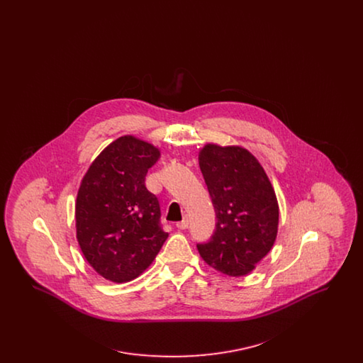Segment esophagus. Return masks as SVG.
Returning <instances> with one entry per match:
<instances>
[{
  "mask_svg": "<svg viewBox=\"0 0 363 363\" xmlns=\"http://www.w3.org/2000/svg\"><path fill=\"white\" fill-rule=\"evenodd\" d=\"M188 225H189V218H188V216H185L181 222L177 223V227H178L179 230H185V228H188Z\"/></svg>",
  "mask_w": 363,
  "mask_h": 363,
  "instance_id": "1",
  "label": "esophagus"
}]
</instances>
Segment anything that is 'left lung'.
Returning a JSON list of instances; mask_svg holds the SVG:
<instances>
[{
  "label": "left lung",
  "instance_id": "obj_1",
  "mask_svg": "<svg viewBox=\"0 0 363 363\" xmlns=\"http://www.w3.org/2000/svg\"><path fill=\"white\" fill-rule=\"evenodd\" d=\"M199 163L218 218L211 241L197 245L199 253L223 275L246 277L277 240L275 189L259 159L241 145L208 143Z\"/></svg>",
  "mask_w": 363,
  "mask_h": 363
}]
</instances>
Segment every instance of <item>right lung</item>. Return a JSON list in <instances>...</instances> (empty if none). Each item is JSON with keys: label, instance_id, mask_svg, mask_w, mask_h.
<instances>
[{"label": "right lung", "instance_id": "1", "mask_svg": "<svg viewBox=\"0 0 363 363\" xmlns=\"http://www.w3.org/2000/svg\"><path fill=\"white\" fill-rule=\"evenodd\" d=\"M160 150L125 135L94 159L76 197V238L94 271L113 283L140 277L167 240L145 175Z\"/></svg>", "mask_w": 363, "mask_h": 363}]
</instances>
